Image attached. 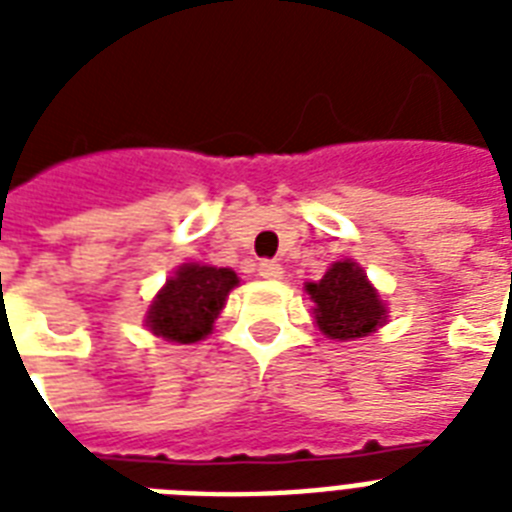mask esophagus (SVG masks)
<instances>
[{
  "mask_svg": "<svg viewBox=\"0 0 512 512\" xmlns=\"http://www.w3.org/2000/svg\"><path fill=\"white\" fill-rule=\"evenodd\" d=\"M257 273H260L263 279L276 281V279H281V276H284V268H281L276 260H263V263L257 265Z\"/></svg>",
  "mask_w": 512,
  "mask_h": 512,
  "instance_id": "34e87169",
  "label": "esophagus"
}]
</instances>
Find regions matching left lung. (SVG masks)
<instances>
[{"label": "left lung", "instance_id": "left-lung-1", "mask_svg": "<svg viewBox=\"0 0 512 512\" xmlns=\"http://www.w3.org/2000/svg\"><path fill=\"white\" fill-rule=\"evenodd\" d=\"M305 292L316 303L313 319L329 340H358L388 321L380 292L369 284L364 268L353 260L332 263L324 279L308 281Z\"/></svg>", "mask_w": 512, "mask_h": 512}]
</instances>
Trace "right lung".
<instances>
[{
  "instance_id": "1",
  "label": "right lung",
  "mask_w": 512,
  "mask_h": 512,
  "mask_svg": "<svg viewBox=\"0 0 512 512\" xmlns=\"http://www.w3.org/2000/svg\"><path fill=\"white\" fill-rule=\"evenodd\" d=\"M236 284L239 276L231 268L183 263L148 305L146 327L180 345L204 340Z\"/></svg>"
}]
</instances>
